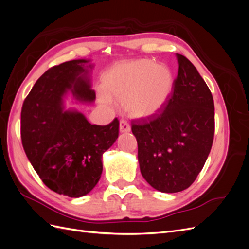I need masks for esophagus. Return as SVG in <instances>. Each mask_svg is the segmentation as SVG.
Listing matches in <instances>:
<instances>
[{"label": "esophagus", "mask_w": 249, "mask_h": 249, "mask_svg": "<svg viewBox=\"0 0 249 249\" xmlns=\"http://www.w3.org/2000/svg\"><path fill=\"white\" fill-rule=\"evenodd\" d=\"M119 131L122 133H129L131 131V126L129 123L125 122V120L122 119L119 122Z\"/></svg>", "instance_id": "1"}]
</instances>
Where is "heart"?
<instances>
[{"label":"heart","instance_id":"b5f03b06","mask_svg":"<svg viewBox=\"0 0 249 249\" xmlns=\"http://www.w3.org/2000/svg\"><path fill=\"white\" fill-rule=\"evenodd\" d=\"M171 71L141 59L112 67L103 77L104 92L115 100H124L126 112L133 117H147L159 111L172 88ZM99 101L111 106V100L101 94Z\"/></svg>","mask_w":249,"mask_h":249}]
</instances>
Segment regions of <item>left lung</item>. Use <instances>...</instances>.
I'll list each match as a JSON object with an SVG mask.
<instances>
[{
	"label": "left lung",
	"instance_id": "obj_1",
	"mask_svg": "<svg viewBox=\"0 0 249 249\" xmlns=\"http://www.w3.org/2000/svg\"><path fill=\"white\" fill-rule=\"evenodd\" d=\"M177 58L178 72L165 107L148 120L132 124L141 175L165 193L183 191L196 179L215 131L212 93L189 60Z\"/></svg>",
	"mask_w": 249,
	"mask_h": 249
}]
</instances>
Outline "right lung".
I'll list each match as a JSON object with an SVG mask.
<instances>
[{"label": "right lung", "instance_id": "right-lung-1", "mask_svg": "<svg viewBox=\"0 0 249 249\" xmlns=\"http://www.w3.org/2000/svg\"><path fill=\"white\" fill-rule=\"evenodd\" d=\"M88 60L51 67L37 80L22 104L20 137L30 163L51 190L70 197L91 191L101 178L102 157L118 137L117 118L107 125L91 124L82 113L64 110L71 90L81 102H93Z\"/></svg>", "mask_w": 249, "mask_h": 249}]
</instances>
